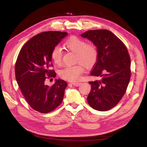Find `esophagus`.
<instances>
[{
	"label": "esophagus",
	"mask_w": 147,
	"mask_h": 147,
	"mask_svg": "<svg viewBox=\"0 0 147 147\" xmlns=\"http://www.w3.org/2000/svg\"><path fill=\"white\" fill-rule=\"evenodd\" d=\"M72 84H73V85L74 86L78 87V86H79L80 85L81 83L80 82H72Z\"/></svg>",
	"instance_id": "obj_1"
}]
</instances>
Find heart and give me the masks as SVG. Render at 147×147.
I'll list each match as a JSON object with an SVG mask.
<instances>
[{"mask_svg":"<svg viewBox=\"0 0 147 147\" xmlns=\"http://www.w3.org/2000/svg\"><path fill=\"white\" fill-rule=\"evenodd\" d=\"M64 47L76 53V61L80 62L74 65L67 66L61 69L59 75L69 81H78L84 71V66L89 68L95 64L98 57L97 50L91 44L86 43L83 39L72 36L64 42ZM51 58L53 63L59 65L62 61V51L60 48L54 47L51 52Z\"/></svg>","mask_w":147,"mask_h":147,"instance_id":"b5f03b06","label":"heart"}]
</instances>
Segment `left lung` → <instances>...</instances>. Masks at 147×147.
Masks as SVG:
<instances>
[{
	"mask_svg": "<svg viewBox=\"0 0 147 147\" xmlns=\"http://www.w3.org/2000/svg\"><path fill=\"white\" fill-rule=\"evenodd\" d=\"M96 47L98 57L91 73L100 80L89 82L91 85L88 102L98 111L113 108L125 93L130 82V58L124 43L107 30H89L81 34Z\"/></svg>",
	"mask_w": 147,
	"mask_h": 147,
	"instance_id": "8db88e82",
	"label": "left lung"
}]
</instances>
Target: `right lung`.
I'll use <instances>...</instances> for the list:
<instances>
[{
	"instance_id": "obj_1",
	"label": "right lung",
	"mask_w": 147,
	"mask_h": 147,
	"mask_svg": "<svg viewBox=\"0 0 147 147\" xmlns=\"http://www.w3.org/2000/svg\"><path fill=\"white\" fill-rule=\"evenodd\" d=\"M67 34L56 31L37 34L24 45L17 57L15 67L17 82L27 102L40 113L51 112L63 100L66 82L56 79L50 87L45 81L47 76H56L51 69V52Z\"/></svg>"
}]
</instances>
